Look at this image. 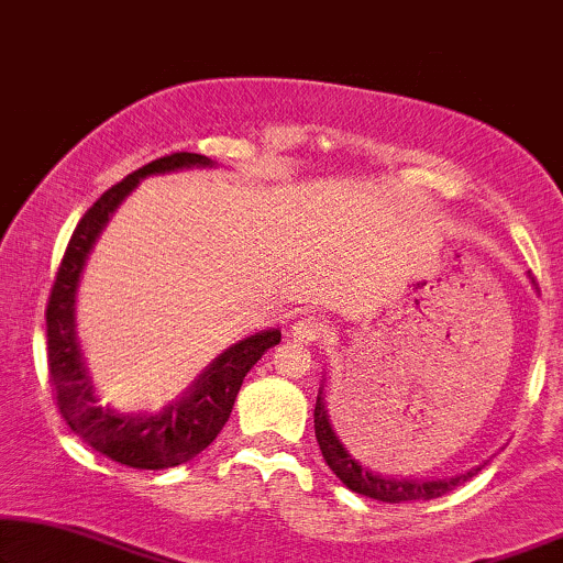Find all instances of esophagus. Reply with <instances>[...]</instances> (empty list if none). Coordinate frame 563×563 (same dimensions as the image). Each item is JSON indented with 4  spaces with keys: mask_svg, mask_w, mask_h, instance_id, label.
I'll list each match as a JSON object with an SVG mask.
<instances>
[{
    "mask_svg": "<svg viewBox=\"0 0 563 563\" xmlns=\"http://www.w3.org/2000/svg\"><path fill=\"white\" fill-rule=\"evenodd\" d=\"M290 336H292V342L316 344V342H321L323 336H327V327H323V321L316 319V316H306V319L292 323Z\"/></svg>",
    "mask_w": 563,
    "mask_h": 563,
    "instance_id": "esophagus-1",
    "label": "esophagus"
}]
</instances>
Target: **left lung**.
<instances>
[{
    "label": "left lung",
    "mask_w": 563,
    "mask_h": 563,
    "mask_svg": "<svg viewBox=\"0 0 563 563\" xmlns=\"http://www.w3.org/2000/svg\"><path fill=\"white\" fill-rule=\"evenodd\" d=\"M530 278V275H528ZM536 285V280L530 278ZM323 383H327V375H323ZM323 383L319 387V398H316V410H313V426H316V441H319V449L323 459H327L329 470L342 479L344 487H350L352 493L372 497V500L379 503H410V500H433V497H441L451 493V489L464 485L466 479H472L482 466H472L470 472L456 474V477L446 479H395V477H383V474L369 472L367 466H362L357 459H354L342 439L336 437L334 426H331V416L327 408V400H323Z\"/></svg>",
    "instance_id": "8db88e82"
}]
</instances>
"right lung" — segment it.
I'll list each match as a JSON object with an SVG mask.
<instances>
[{
    "label": "right lung",
    "instance_id": "1",
    "mask_svg": "<svg viewBox=\"0 0 563 563\" xmlns=\"http://www.w3.org/2000/svg\"><path fill=\"white\" fill-rule=\"evenodd\" d=\"M194 168L213 170L219 163L206 155L176 153L142 165L109 188L78 221L47 300V369L60 413L91 449L132 470H168L201 454L232 416L244 375L267 350L280 344V329H265L240 339L206 364L176 400L155 413H122L112 406H101L76 323V296L86 260L114 211L140 180Z\"/></svg>",
    "mask_w": 563,
    "mask_h": 563
}]
</instances>
